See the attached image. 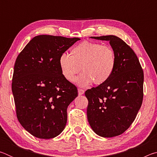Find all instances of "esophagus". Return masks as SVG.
Masks as SVG:
<instances>
[{"mask_svg": "<svg viewBox=\"0 0 157 157\" xmlns=\"http://www.w3.org/2000/svg\"><path fill=\"white\" fill-rule=\"evenodd\" d=\"M84 90L82 89H78V94L79 95L84 94Z\"/></svg>", "mask_w": 157, "mask_h": 157, "instance_id": "obj_1", "label": "esophagus"}]
</instances>
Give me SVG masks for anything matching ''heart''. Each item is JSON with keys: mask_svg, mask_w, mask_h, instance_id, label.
Listing matches in <instances>:
<instances>
[{"mask_svg": "<svg viewBox=\"0 0 157 157\" xmlns=\"http://www.w3.org/2000/svg\"><path fill=\"white\" fill-rule=\"evenodd\" d=\"M116 54L112 47L91 41L82 42L71 50V55L62 53L59 58V66L66 80L73 82L81 70L83 73L76 79L81 86L94 82L100 85L107 82L114 71Z\"/></svg>", "mask_w": 157, "mask_h": 157, "instance_id": "1", "label": "heart"}]
</instances>
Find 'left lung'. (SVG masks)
<instances>
[{
	"label": "left lung",
	"mask_w": 157,
	"mask_h": 157,
	"mask_svg": "<svg viewBox=\"0 0 157 157\" xmlns=\"http://www.w3.org/2000/svg\"><path fill=\"white\" fill-rule=\"evenodd\" d=\"M91 38L109 41L116 62L112 75L105 83L85 91L89 101L87 118L99 136H119L132 124L141 107L143 71L134 50L119 37L107 35Z\"/></svg>",
	"instance_id": "8db88e82"
}]
</instances>
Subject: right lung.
<instances>
[{
  "label": "right lung",
  "mask_w": 157,
  "mask_h": 157,
  "mask_svg": "<svg viewBox=\"0 0 157 157\" xmlns=\"http://www.w3.org/2000/svg\"><path fill=\"white\" fill-rule=\"evenodd\" d=\"M79 39L36 36L16 59L12 83L16 113L21 125L34 136L52 139L65 128L68 106L78 93L62 75L59 58Z\"/></svg>",
  "instance_id": "right-lung-1"
}]
</instances>
